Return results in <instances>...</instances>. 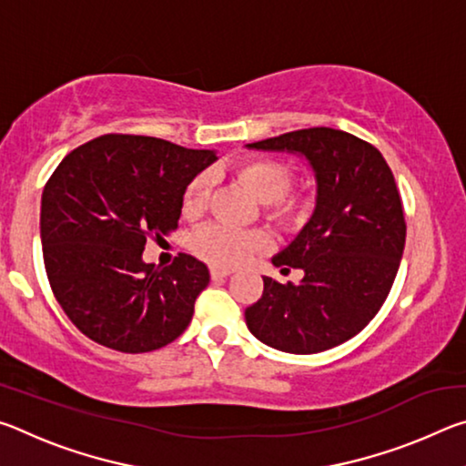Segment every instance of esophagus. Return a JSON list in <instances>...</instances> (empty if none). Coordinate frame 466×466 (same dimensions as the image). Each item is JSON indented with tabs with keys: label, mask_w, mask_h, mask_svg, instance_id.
Segmentation results:
<instances>
[{
	"label": "esophagus",
	"mask_w": 466,
	"mask_h": 466,
	"mask_svg": "<svg viewBox=\"0 0 466 466\" xmlns=\"http://www.w3.org/2000/svg\"><path fill=\"white\" fill-rule=\"evenodd\" d=\"M230 273H232L230 269H219V267H211V279H214V281L224 279V278H228V275H230Z\"/></svg>",
	"instance_id": "34e87169"
}]
</instances>
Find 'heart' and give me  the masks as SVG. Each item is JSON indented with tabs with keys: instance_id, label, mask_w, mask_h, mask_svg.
<instances>
[{
	"instance_id": "b5f03b06",
	"label": "heart",
	"mask_w": 466,
	"mask_h": 466,
	"mask_svg": "<svg viewBox=\"0 0 466 466\" xmlns=\"http://www.w3.org/2000/svg\"><path fill=\"white\" fill-rule=\"evenodd\" d=\"M230 175L261 199L265 218L283 230H294L310 216L312 197L304 191H291L296 172L288 162L271 156H247L230 167ZM211 177L199 172L188 180L180 209L188 219L201 218L209 205ZM269 238L261 230H234L228 226H205L191 236V250L205 263L232 269L247 263L252 255L267 250Z\"/></svg>"
}]
</instances>
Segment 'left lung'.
Here are the masks:
<instances>
[{
  "label": "left lung",
  "instance_id": "8db88e82",
  "mask_svg": "<svg viewBox=\"0 0 466 466\" xmlns=\"http://www.w3.org/2000/svg\"><path fill=\"white\" fill-rule=\"evenodd\" d=\"M298 152L317 175V209L298 238L273 257L299 283L263 278V296L244 317L275 350L319 353L356 337L397 278L405 248V211L392 170L378 149L351 133L310 127L248 144Z\"/></svg>",
  "mask_w": 466,
  "mask_h": 466
}]
</instances>
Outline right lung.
<instances>
[{
    "instance_id": "obj_1",
    "label": "right lung",
    "mask_w": 466,
    "mask_h": 466,
    "mask_svg": "<svg viewBox=\"0 0 466 466\" xmlns=\"http://www.w3.org/2000/svg\"><path fill=\"white\" fill-rule=\"evenodd\" d=\"M214 160L209 149L108 133L69 152L46 180L45 271L63 312L92 341L146 353L185 333L208 267L180 252L160 269L141 252L147 238L177 230L187 183Z\"/></svg>"
}]
</instances>
